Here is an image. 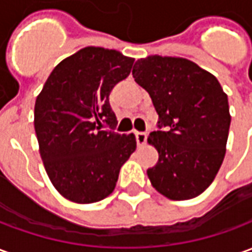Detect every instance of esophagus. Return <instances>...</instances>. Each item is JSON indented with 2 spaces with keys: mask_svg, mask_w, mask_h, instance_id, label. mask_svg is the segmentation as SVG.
Here are the masks:
<instances>
[{
  "mask_svg": "<svg viewBox=\"0 0 252 252\" xmlns=\"http://www.w3.org/2000/svg\"><path fill=\"white\" fill-rule=\"evenodd\" d=\"M135 137H136V143L137 147H143L146 142H147V135L144 132H136L135 133Z\"/></svg>",
  "mask_w": 252,
  "mask_h": 252,
  "instance_id": "34e87169",
  "label": "esophagus"
}]
</instances>
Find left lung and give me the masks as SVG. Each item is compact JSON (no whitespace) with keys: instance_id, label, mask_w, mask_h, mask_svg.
Listing matches in <instances>:
<instances>
[{"instance_id":"8db88e82","label":"left lung","mask_w":252,"mask_h":252,"mask_svg":"<svg viewBox=\"0 0 252 252\" xmlns=\"http://www.w3.org/2000/svg\"><path fill=\"white\" fill-rule=\"evenodd\" d=\"M132 75L158 113L148 143L159 159L151 185L170 200L194 198L211 185L225 155L231 124L227 94L211 72L184 58L139 59Z\"/></svg>"}]
</instances>
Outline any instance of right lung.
I'll use <instances>...</instances> for the list:
<instances>
[{
	"mask_svg": "<svg viewBox=\"0 0 252 252\" xmlns=\"http://www.w3.org/2000/svg\"><path fill=\"white\" fill-rule=\"evenodd\" d=\"M132 64V58L116 50L86 47L52 70L36 98L40 157L52 185L67 200H104L136 148L133 133L115 132L109 104L112 89L129 75Z\"/></svg>",
	"mask_w": 252,
	"mask_h": 252,
	"instance_id": "right-lung-1",
	"label": "right lung"
}]
</instances>
